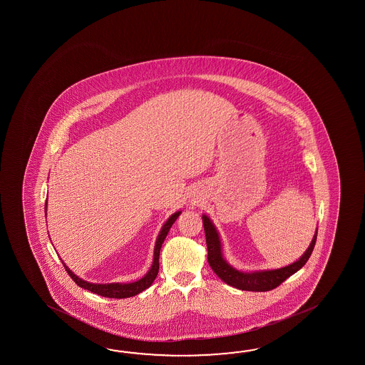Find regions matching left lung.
<instances>
[{
    "instance_id": "left-lung-1",
    "label": "left lung",
    "mask_w": 365,
    "mask_h": 365,
    "mask_svg": "<svg viewBox=\"0 0 365 365\" xmlns=\"http://www.w3.org/2000/svg\"><path fill=\"white\" fill-rule=\"evenodd\" d=\"M202 219H203V228H205L206 244H207V261H209L211 269L227 284L242 289V291L264 292V291H270V289L280 286L284 280L289 278L292 274L299 272L304 264H307V261L309 259L310 255L316 245V240H317V232H316L313 240L310 242L309 248L307 249V252L300 257L299 261H296L289 266L277 269V270L242 272L233 269L232 266L227 264V261L222 255V245H220L219 235H217L215 227L206 215H203Z\"/></svg>"
}]
</instances>
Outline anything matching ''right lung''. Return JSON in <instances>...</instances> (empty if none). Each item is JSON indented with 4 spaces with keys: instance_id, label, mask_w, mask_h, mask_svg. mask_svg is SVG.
I'll return each instance as SVG.
<instances>
[{
    "instance_id": "add662e5",
    "label": "right lung",
    "mask_w": 365,
    "mask_h": 365,
    "mask_svg": "<svg viewBox=\"0 0 365 365\" xmlns=\"http://www.w3.org/2000/svg\"><path fill=\"white\" fill-rule=\"evenodd\" d=\"M47 207V205H46ZM180 211L175 212L171 217L165 222V225H163L162 231L158 236V240H156L155 250H154V262L151 269L148 270V274L142 278V279L137 280V282H133V283H110V284H93V283H88L85 280L79 279L77 275H74L73 272H70L69 267L66 264L62 262L65 270L68 272L70 275V278L74 280L77 283L78 286L81 288H85L91 291L96 295L104 296V297H109V299H125V297H132V296L138 295L142 291H145L146 288L150 287L153 284V282L155 280L158 272H159V255H160V248L163 245L164 239L167 236V233L170 232V228L172 225L175 223V220L179 217Z\"/></svg>"
}]
</instances>
